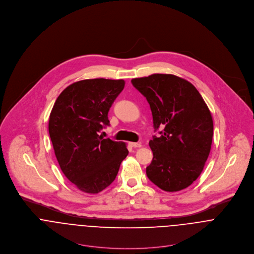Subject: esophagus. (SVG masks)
Here are the masks:
<instances>
[{"label": "esophagus", "mask_w": 254, "mask_h": 254, "mask_svg": "<svg viewBox=\"0 0 254 254\" xmlns=\"http://www.w3.org/2000/svg\"><path fill=\"white\" fill-rule=\"evenodd\" d=\"M130 145L132 146V147H141L142 146V145L140 144V143H130Z\"/></svg>", "instance_id": "obj_1"}]
</instances>
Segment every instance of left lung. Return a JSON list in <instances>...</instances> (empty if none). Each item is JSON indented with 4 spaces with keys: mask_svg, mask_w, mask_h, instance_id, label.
<instances>
[{
    "mask_svg": "<svg viewBox=\"0 0 254 254\" xmlns=\"http://www.w3.org/2000/svg\"><path fill=\"white\" fill-rule=\"evenodd\" d=\"M152 113L153 153L147 178L166 191H178L195 181L203 170L213 137L211 112L189 81L172 74H151L132 79Z\"/></svg>",
    "mask_w": 254,
    "mask_h": 254,
    "instance_id": "left-lung-1",
    "label": "left lung"
}]
</instances>
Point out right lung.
Here are the masks:
<instances>
[{
	"mask_svg": "<svg viewBox=\"0 0 254 254\" xmlns=\"http://www.w3.org/2000/svg\"><path fill=\"white\" fill-rule=\"evenodd\" d=\"M125 81L86 79L66 87L58 97L49 119L56 157L65 177L80 190L98 193L114 181L128 155L126 144L104 139L111 105Z\"/></svg>",
	"mask_w": 254,
	"mask_h": 254,
	"instance_id": "1",
	"label": "right lung"
}]
</instances>
